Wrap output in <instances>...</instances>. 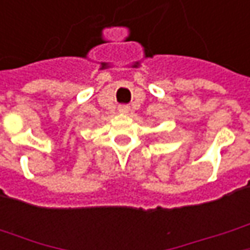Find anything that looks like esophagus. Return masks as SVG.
Returning <instances> with one entry per match:
<instances>
[{"label": "esophagus", "mask_w": 250, "mask_h": 250, "mask_svg": "<svg viewBox=\"0 0 250 250\" xmlns=\"http://www.w3.org/2000/svg\"><path fill=\"white\" fill-rule=\"evenodd\" d=\"M128 111H130V106H128V105H125V104H123V105H119V112H122V113H127Z\"/></svg>", "instance_id": "esophagus-1"}]
</instances>
